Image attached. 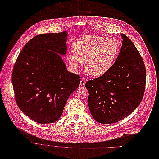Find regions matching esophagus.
Segmentation results:
<instances>
[{"mask_svg":"<svg viewBox=\"0 0 159 159\" xmlns=\"http://www.w3.org/2000/svg\"><path fill=\"white\" fill-rule=\"evenodd\" d=\"M85 83H86V81L84 78H81V81H80V85L81 86H84Z\"/></svg>","mask_w":159,"mask_h":159,"instance_id":"1","label":"esophagus"}]
</instances>
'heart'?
Returning a JSON list of instances; mask_svg holds the SVG:
<instances>
[{
  "instance_id": "b5f03b06",
  "label": "heart",
  "mask_w": 159,
  "mask_h": 159,
  "mask_svg": "<svg viewBox=\"0 0 159 159\" xmlns=\"http://www.w3.org/2000/svg\"><path fill=\"white\" fill-rule=\"evenodd\" d=\"M75 53L70 54L68 60L74 72H78L85 63L86 72L98 77L107 73L112 66L118 51L114 39L96 35H86L74 44Z\"/></svg>"
}]
</instances>
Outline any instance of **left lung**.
<instances>
[{"label":"left lung","instance_id":"obj_1","mask_svg":"<svg viewBox=\"0 0 159 159\" xmlns=\"http://www.w3.org/2000/svg\"><path fill=\"white\" fill-rule=\"evenodd\" d=\"M121 35L122 45L115 63L107 73L85 84L90 112L101 124L115 123L129 115L144 94V63L132 41Z\"/></svg>","mask_w":159,"mask_h":159}]
</instances>
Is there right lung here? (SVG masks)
I'll return each instance as SVG.
<instances>
[{"label": "right lung", "mask_w": 159, "mask_h": 159, "mask_svg": "<svg viewBox=\"0 0 159 159\" xmlns=\"http://www.w3.org/2000/svg\"><path fill=\"white\" fill-rule=\"evenodd\" d=\"M66 40V31L36 35L25 45L14 65L16 103L37 123L57 121L68 98L80 85V77L66 70L59 55H65Z\"/></svg>", "instance_id": "obj_1"}]
</instances>
